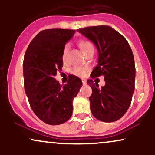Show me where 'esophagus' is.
I'll return each instance as SVG.
<instances>
[{"label":"esophagus","mask_w":155,"mask_h":155,"mask_svg":"<svg viewBox=\"0 0 155 155\" xmlns=\"http://www.w3.org/2000/svg\"><path fill=\"white\" fill-rule=\"evenodd\" d=\"M82 84H83V85H86L87 84L86 80H82Z\"/></svg>","instance_id":"34e87169"}]
</instances>
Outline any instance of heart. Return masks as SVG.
<instances>
[{"instance_id":"1","label":"heart","mask_w":155,"mask_h":155,"mask_svg":"<svg viewBox=\"0 0 155 155\" xmlns=\"http://www.w3.org/2000/svg\"><path fill=\"white\" fill-rule=\"evenodd\" d=\"M79 45L81 47V49L84 51V54H86L87 52L90 49H94L93 45H92L91 42L88 41H81L79 42ZM69 48H70V45L68 44H65V47L63 48V53H62V59H63V61L66 60L69 51ZM89 68L87 67L84 66H79V65H76V66H74L71 69V73L73 74L79 76H84L86 75V74L87 73Z\"/></svg>"}]
</instances>
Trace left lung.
Returning a JSON list of instances; mask_svg holds the SVG:
<instances>
[{
	"label": "left lung",
	"mask_w": 155,
	"mask_h": 155,
	"mask_svg": "<svg viewBox=\"0 0 155 155\" xmlns=\"http://www.w3.org/2000/svg\"><path fill=\"white\" fill-rule=\"evenodd\" d=\"M77 31L92 41L98 51V64L90 76H103L106 82L99 87L98 82L87 80L92 90L89 98L92 115L102 122H115L129 108L135 90L136 68L131 48L123 35L109 26L87 27Z\"/></svg>",
	"instance_id": "left-lung-1"
}]
</instances>
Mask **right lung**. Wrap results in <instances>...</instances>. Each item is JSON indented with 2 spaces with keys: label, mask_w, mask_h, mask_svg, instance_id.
<instances>
[{
  "label": "right lung",
  "mask_w": 155,
  "mask_h": 155,
  "mask_svg": "<svg viewBox=\"0 0 155 155\" xmlns=\"http://www.w3.org/2000/svg\"><path fill=\"white\" fill-rule=\"evenodd\" d=\"M75 30L47 29L31 41L23 61L25 91L35 114L44 122L58 125L67 122L73 112V100L81 80L71 76L62 86L54 79L63 66L62 53Z\"/></svg>",
  "instance_id": "right-lung-1"
}]
</instances>
